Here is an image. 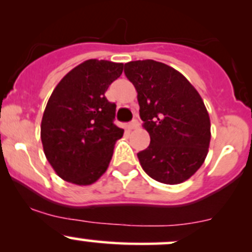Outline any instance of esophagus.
<instances>
[{
  "label": "esophagus",
  "mask_w": 252,
  "mask_h": 252,
  "mask_svg": "<svg viewBox=\"0 0 252 252\" xmlns=\"http://www.w3.org/2000/svg\"><path fill=\"white\" fill-rule=\"evenodd\" d=\"M139 126H140V123H139L138 119H133V122H131V123L129 124L128 128L130 129V130H133V129H138Z\"/></svg>",
  "instance_id": "1"
}]
</instances>
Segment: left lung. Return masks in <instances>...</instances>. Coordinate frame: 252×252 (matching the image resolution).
<instances>
[{
    "mask_svg": "<svg viewBox=\"0 0 252 252\" xmlns=\"http://www.w3.org/2000/svg\"><path fill=\"white\" fill-rule=\"evenodd\" d=\"M138 93L142 126L150 145L138 154L142 169L163 184H180L202 166L211 140V122L196 89L182 73L154 60L124 65Z\"/></svg>",
    "mask_w": 252,
    "mask_h": 252,
    "instance_id": "left-lung-1",
    "label": "left lung"
}]
</instances>
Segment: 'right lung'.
<instances>
[{
	"label": "right lung",
	"mask_w": 252,
	"mask_h": 252,
	"mask_svg": "<svg viewBox=\"0 0 252 252\" xmlns=\"http://www.w3.org/2000/svg\"><path fill=\"white\" fill-rule=\"evenodd\" d=\"M122 72L123 63L88 60L67 73L51 94L41 121L42 147L65 182L90 185L107 171L124 130L113 123L116 105L105 93Z\"/></svg>",
	"instance_id": "1"
}]
</instances>
